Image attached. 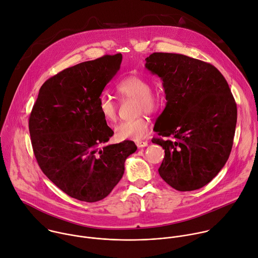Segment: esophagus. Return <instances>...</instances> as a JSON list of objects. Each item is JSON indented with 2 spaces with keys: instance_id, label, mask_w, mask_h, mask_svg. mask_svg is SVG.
Instances as JSON below:
<instances>
[{
  "instance_id": "1",
  "label": "esophagus",
  "mask_w": 258,
  "mask_h": 258,
  "mask_svg": "<svg viewBox=\"0 0 258 258\" xmlns=\"http://www.w3.org/2000/svg\"><path fill=\"white\" fill-rule=\"evenodd\" d=\"M136 145L138 148H145L148 146V142H144V141H136Z\"/></svg>"
}]
</instances>
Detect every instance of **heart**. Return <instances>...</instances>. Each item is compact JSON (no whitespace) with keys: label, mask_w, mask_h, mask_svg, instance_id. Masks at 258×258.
<instances>
[{"label":"heart","mask_w":258,"mask_h":258,"mask_svg":"<svg viewBox=\"0 0 258 258\" xmlns=\"http://www.w3.org/2000/svg\"><path fill=\"white\" fill-rule=\"evenodd\" d=\"M152 83L149 79L132 75L122 79L116 85L117 93L124 99H135L137 101V112L153 113L157 111L163 102L160 92L152 90ZM98 110L106 121H114L117 116V106L115 102L106 94L98 98ZM149 130V119L141 115L136 119L120 121L114 127L115 138L119 141L142 140Z\"/></svg>","instance_id":"1"}]
</instances>
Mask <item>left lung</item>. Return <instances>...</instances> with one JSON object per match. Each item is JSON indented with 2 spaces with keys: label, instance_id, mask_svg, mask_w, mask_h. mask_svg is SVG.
Instances as JSON below:
<instances>
[{
  "label": "left lung",
  "instance_id": "1",
  "mask_svg": "<svg viewBox=\"0 0 258 258\" xmlns=\"http://www.w3.org/2000/svg\"><path fill=\"white\" fill-rule=\"evenodd\" d=\"M146 69L163 84L166 106L153 139L165 149L162 179L179 191L208 184L225 166L233 146L237 106L224 76L213 64L187 55L154 52Z\"/></svg>",
  "mask_w": 258,
  "mask_h": 258
}]
</instances>
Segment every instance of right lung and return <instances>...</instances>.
Listing matches in <instances>:
<instances>
[{"instance_id":"right-lung-1","label":"right lung","mask_w":258,"mask_h":258,"mask_svg":"<svg viewBox=\"0 0 258 258\" xmlns=\"http://www.w3.org/2000/svg\"><path fill=\"white\" fill-rule=\"evenodd\" d=\"M121 53L68 68L49 78L29 117V133L42 172L64 194L95 203L106 198L124 173L132 141L105 145L113 132L98 110V98L116 75Z\"/></svg>"}]
</instances>
